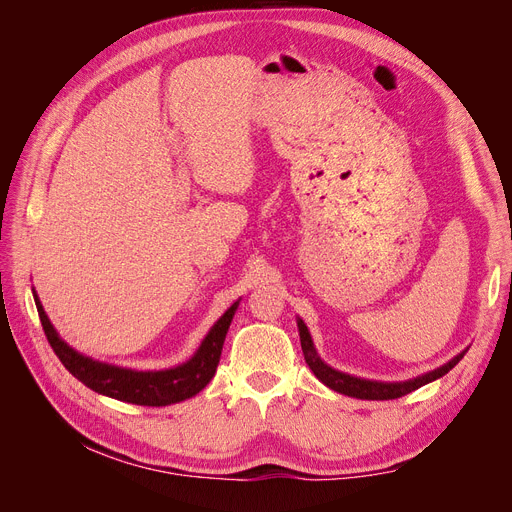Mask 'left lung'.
Returning <instances> with one entry per match:
<instances>
[{
  "instance_id": "obj_1",
  "label": "left lung",
  "mask_w": 512,
  "mask_h": 512,
  "mask_svg": "<svg viewBox=\"0 0 512 512\" xmlns=\"http://www.w3.org/2000/svg\"><path fill=\"white\" fill-rule=\"evenodd\" d=\"M297 327H299V337H301V348H303V356H305V363L309 365V369L314 371V376L324 384L329 386V389L348 395V397H356V399H371V401H382V399H397L401 395H408L416 389H421V386L442 378L444 374H448L461 359L463 354L468 352L461 350L459 354H455L451 361L427 371V374H421L416 378L404 380V382H382V380H367V378H359V376H350L346 371H339L333 369L331 365L324 363L320 359V354L314 346V339L309 335V329L305 327V322L301 318H297Z\"/></svg>"
}]
</instances>
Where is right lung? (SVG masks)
Instances as JSON below:
<instances>
[{
    "label": "right lung",
    "mask_w": 512,
    "mask_h": 512,
    "mask_svg": "<svg viewBox=\"0 0 512 512\" xmlns=\"http://www.w3.org/2000/svg\"><path fill=\"white\" fill-rule=\"evenodd\" d=\"M34 301L38 307V316L42 322V329L46 333V339H49V344L59 356V361L64 363V367L76 380H81L85 386H89L91 391L119 399V401H126V404L170 406L194 397L196 393L203 391L215 376L228 327L241 299L232 303L222 314V318L213 324L203 342H200L198 350L192 354V359L175 367L151 369V371L102 363V361L91 359V356L79 350H74L55 331L49 316L44 312L36 290H34Z\"/></svg>",
    "instance_id": "obj_1"
}]
</instances>
